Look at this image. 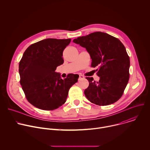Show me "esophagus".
<instances>
[{
    "label": "esophagus",
    "instance_id": "34e87169",
    "mask_svg": "<svg viewBox=\"0 0 150 150\" xmlns=\"http://www.w3.org/2000/svg\"><path fill=\"white\" fill-rule=\"evenodd\" d=\"M84 76L83 75H79V78H78V80H81L82 79H84Z\"/></svg>",
    "mask_w": 150,
    "mask_h": 150
}]
</instances>
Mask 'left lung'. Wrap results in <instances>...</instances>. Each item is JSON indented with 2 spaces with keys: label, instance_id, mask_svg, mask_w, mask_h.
<instances>
[{
  "label": "left lung",
  "instance_id": "obj_1",
  "mask_svg": "<svg viewBox=\"0 0 150 150\" xmlns=\"http://www.w3.org/2000/svg\"><path fill=\"white\" fill-rule=\"evenodd\" d=\"M86 49L92 60V67H99L98 82L87 77L89 86L85 96L91 103L107 105L122 96L129 78L130 59L122 42L108 34L94 32L73 40Z\"/></svg>",
  "mask_w": 150,
  "mask_h": 150
}]
</instances>
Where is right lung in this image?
<instances>
[{"instance_id": "obj_1", "label": "right lung", "mask_w": 150, "mask_h": 150, "mask_svg": "<svg viewBox=\"0 0 150 150\" xmlns=\"http://www.w3.org/2000/svg\"><path fill=\"white\" fill-rule=\"evenodd\" d=\"M71 38H47L30 46L19 64L20 83L27 100L40 109L53 110L66 102L79 75L62 79L56 68L63 63V50Z\"/></svg>"}]
</instances>
